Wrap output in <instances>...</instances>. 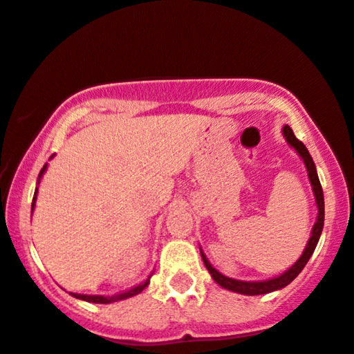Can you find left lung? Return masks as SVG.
<instances>
[{
	"label": "left lung",
	"mask_w": 354,
	"mask_h": 354,
	"mask_svg": "<svg viewBox=\"0 0 354 354\" xmlns=\"http://www.w3.org/2000/svg\"><path fill=\"white\" fill-rule=\"evenodd\" d=\"M282 131H283V136H285V140L288 142V145L295 148V151L299 153V155L305 161L306 171H308V178H310V183H312L313 194H315V199H317V206H318L317 223H315V225H313L312 236H310L308 244H306L304 254L300 255L299 261L293 263L290 269L285 270L282 275L274 277V279H269V280H262V282H244V280H236V279H231V277L223 275L221 272H218L214 269V267L211 266L209 261L206 259V255H204L203 250L199 249V250H201V257H203L204 266H206V269L209 270V274H211L212 279H214V282H218L223 288H227V290L242 293V295H263V293H270L274 290H280V288L287 287V285L290 283L292 280L295 279V277L299 275L301 270H304L306 262L310 261V257H312L315 247H317L318 239H320L322 231H323V221H325V201H323V189H322L320 180H318L317 168H315L313 158L310 156V153H308V150H306L305 145L301 143L295 135H293L290 127L285 125Z\"/></svg>",
	"instance_id": "1"
}]
</instances>
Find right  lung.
<instances>
[{"mask_svg":"<svg viewBox=\"0 0 354 354\" xmlns=\"http://www.w3.org/2000/svg\"><path fill=\"white\" fill-rule=\"evenodd\" d=\"M46 166H48V165L42 166V169H41V173H39V180H41L42 173L46 171ZM36 196H37V188H36V191H34V198H32V206H31V209H34V204H36ZM148 283H150V277H148V279L145 280L143 283L136 285V287L130 288V290H125V292H122V293H117V295H112V297H104V295H80V293H71V295L75 297V299H80V300H85V301H92V304H112V301L125 300V299H130V297H133V295H138V293L142 292L143 288L147 287Z\"/></svg>","mask_w":354,"mask_h":354,"instance_id":"add662e5","label":"right lung"}]
</instances>
